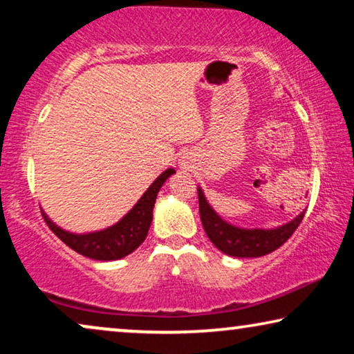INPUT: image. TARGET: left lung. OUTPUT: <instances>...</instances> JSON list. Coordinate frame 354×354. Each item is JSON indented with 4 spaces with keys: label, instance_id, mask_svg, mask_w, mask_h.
Instances as JSON below:
<instances>
[{
    "label": "left lung",
    "instance_id": "8db88e82",
    "mask_svg": "<svg viewBox=\"0 0 354 354\" xmlns=\"http://www.w3.org/2000/svg\"><path fill=\"white\" fill-rule=\"evenodd\" d=\"M198 201H200V217L206 235L217 250L235 258H259L272 253L293 235L304 217L303 211L288 224L270 230L240 229L217 216V212L207 205L201 188H198Z\"/></svg>",
    "mask_w": 354,
    "mask_h": 354
}]
</instances>
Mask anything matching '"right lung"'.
<instances>
[{"mask_svg":"<svg viewBox=\"0 0 354 354\" xmlns=\"http://www.w3.org/2000/svg\"><path fill=\"white\" fill-rule=\"evenodd\" d=\"M174 169H167L151 183V187L143 193L137 205L130 212L125 214L118 224H114L109 229L93 232V234L77 235L69 234L62 230L55 222L48 219V216L43 212V219L48 227L55 232L57 239H61L64 243L82 256H86L90 259L96 261H114L127 256L138 248L147 239L149 225L153 221V207L156 203V196L159 188L164 185L172 174Z\"/></svg>","mask_w":354,"mask_h":354,"instance_id":"add662e5","label":"right lung"}]
</instances>
